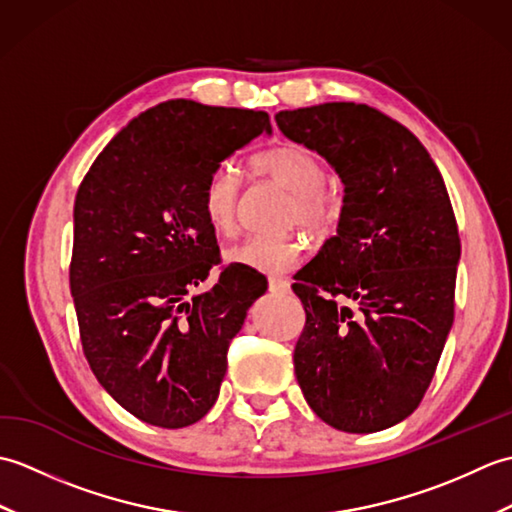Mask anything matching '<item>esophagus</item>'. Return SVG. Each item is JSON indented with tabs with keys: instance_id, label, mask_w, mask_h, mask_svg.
<instances>
[{
	"instance_id": "obj_1",
	"label": "esophagus",
	"mask_w": 512,
	"mask_h": 512,
	"mask_svg": "<svg viewBox=\"0 0 512 512\" xmlns=\"http://www.w3.org/2000/svg\"><path fill=\"white\" fill-rule=\"evenodd\" d=\"M290 284L286 279H279V277H268V290L270 292H288Z\"/></svg>"
}]
</instances>
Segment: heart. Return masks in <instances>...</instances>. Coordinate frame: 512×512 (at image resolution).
Here are the masks:
<instances>
[{"mask_svg":"<svg viewBox=\"0 0 512 512\" xmlns=\"http://www.w3.org/2000/svg\"><path fill=\"white\" fill-rule=\"evenodd\" d=\"M253 167L290 191L286 222H299L312 233H325L339 215V200L325 184V165L306 145L284 143L270 147L253 158ZM237 171L217 167L202 191V213L215 233L235 231L239 204ZM303 253L301 239L295 233L250 235L226 250L231 264L253 268L257 273L279 275L295 266Z\"/></svg>","mask_w":512,"mask_h":512,"instance_id":"b5f03b06","label":"heart"}]
</instances>
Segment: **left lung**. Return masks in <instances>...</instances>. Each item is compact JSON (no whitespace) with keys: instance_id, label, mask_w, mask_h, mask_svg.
I'll use <instances>...</instances> for the list:
<instances>
[{"instance_id":"obj_1","label":"left lung","mask_w":512,"mask_h":512,"mask_svg":"<svg viewBox=\"0 0 512 512\" xmlns=\"http://www.w3.org/2000/svg\"><path fill=\"white\" fill-rule=\"evenodd\" d=\"M275 121L345 187L336 235L292 284L306 310L299 387L334 429L394 427L420 405L453 325L460 235L447 187L420 140L369 105L323 103Z\"/></svg>"}]
</instances>
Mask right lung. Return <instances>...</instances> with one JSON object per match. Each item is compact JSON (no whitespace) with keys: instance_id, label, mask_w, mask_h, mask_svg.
Masks as SVG:
<instances>
[{"instance_id":"1","label":"right lung","mask_w":512,"mask_h":512,"mask_svg":"<svg viewBox=\"0 0 512 512\" xmlns=\"http://www.w3.org/2000/svg\"><path fill=\"white\" fill-rule=\"evenodd\" d=\"M266 112L160 103L107 145L76 193L70 290L83 354L132 416L182 429L215 405L226 354L268 281L217 259L202 191L220 162L259 134Z\"/></svg>"}]
</instances>
